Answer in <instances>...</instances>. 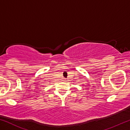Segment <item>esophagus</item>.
<instances>
[{
    "label": "esophagus",
    "mask_w": 130,
    "mask_h": 130,
    "mask_svg": "<svg viewBox=\"0 0 130 130\" xmlns=\"http://www.w3.org/2000/svg\"><path fill=\"white\" fill-rule=\"evenodd\" d=\"M64 80V81H66L65 79H64V80Z\"/></svg>",
    "instance_id": "1"
}]
</instances>
